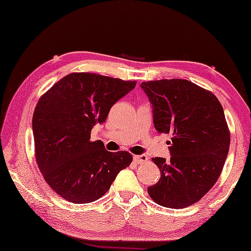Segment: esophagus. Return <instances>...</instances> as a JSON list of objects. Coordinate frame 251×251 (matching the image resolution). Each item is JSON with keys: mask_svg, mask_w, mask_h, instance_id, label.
I'll return each instance as SVG.
<instances>
[{"mask_svg": "<svg viewBox=\"0 0 251 251\" xmlns=\"http://www.w3.org/2000/svg\"><path fill=\"white\" fill-rule=\"evenodd\" d=\"M133 160L137 163H145L148 161V157L146 154H140V155H134Z\"/></svg>", "mask_w": 251, "mask_h": 251, "instance_id": "obj_1", "label": "esophagus"}]
</instances>
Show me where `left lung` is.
I'll return each instance as SVG.
<instances>
[{"label":"left lung","mask_w":251,"mask_h":251,"mask_svg":"<svg viewBox=\"0 0 251 251\" xmlns=\"http://www.w3.org/2000/svg\"><path fill=\"white\" fill-rule=\"evenodd\" d=\"M152 104L154 128L172 134L170 159L153 158L159 181L148 194L160 206L194 204L217 182L230 145L223 105L215 94L181 79L142 82Z\"/></svg>","instance_id":"1"}]
</instances>
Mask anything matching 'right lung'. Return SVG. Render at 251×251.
<instances>
[{
	"instance_id": "add662e5",
	"label": "right lung",
	"mask_w": 251,
	"mask_h": 251,
	"mask_svg": "<svg viewBox=\"0 0 251 251\" xmlns=\"http://www.w3.org/2000/svg\"><path fill=\"white\" fill-rule=\"evenodd\" d=\"M137 82L96 73H70L40 98L32 119L35 159L45 181L63 199L89 203L101 198L132 162L126 151L110 152L91 141L118 100Z\"/></svg>"
}]
</instances>
